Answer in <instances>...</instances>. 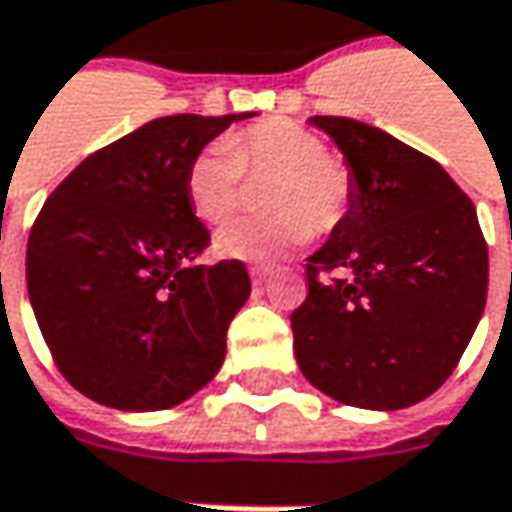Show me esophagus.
Listing matches in <instances>:
<instances>
[{
    "instance_id": "esophagus-1",
    "label": "esophagus",
    "mask_w": 512,
    "mask_h": 512,
    "mask_svg": "<svg viewBox=\"0 0 512 512\" xmlns=\"http://www.w3.org/2000/svg\"><path fill=\"white\" fill-rule=\"evenodd\" d=\"M249 274H252V283H255V286H266V283H272L274 277L269 269H252Z\"/></svg>"
}]
</instances>
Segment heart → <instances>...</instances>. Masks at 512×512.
I'll return each instance as SVG.
<instances>
[{
    "label": "heart",
    "mask_w": 512,
    "mask_h": 512,
    "mask_svg": "<svg viewBox=\"0 0 512 512\" xmlns=\"http://www.w3.org/2000/svg\"><path fill=\"white\" fill-rule=\"evenodd\" d=\"M249 178H274L266 192L269 218H240L218 232V252L235 260H272L306 235H328L348 218L354 175L328 155L317 133L289 118L249 124L226 141L206 144L186 167V198L206 223L235 215Z\"/></svg>",
    "instance_id": "obj_1"
}]
</instances>
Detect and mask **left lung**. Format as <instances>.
Returning <instances> with one entry per match:
<instances>
[{"instance_id":"1","label":"left lung","mask_w":512,"mask_h":512,"mask_svg":"<svg viewBox=\"0 0 512 512\" xmlns=\"http://www.w3.org/2000/svg\"><path fill=\"white\" fill-rule=\"evenodd\" d=\"M354 175L351 212L306 260L291 314L303 377L331 399L397 411L453 374L487 300L473 201L425 152L354 118L314 115Z\"/></svg>"}]
</instances>
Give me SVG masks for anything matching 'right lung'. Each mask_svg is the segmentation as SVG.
<instances>
[{
  "label": "right lung",
  "instance_id": "right-lung-1",
  "mask_svg": "<svg viewBox=\"0 0 512 512\" xmlns=\"http://www.w3.org/2000/svg\"><path fill=\"white\" fill-rule=\"evenodd\" d=\"M243 115H167L87 155L27 238V294L64 379L118 411H164L201 391L252 280L212 243L186 167Z\"/></svg>",
  "mask_w": 512,
  "mask_h": 512
}]
</instances>
